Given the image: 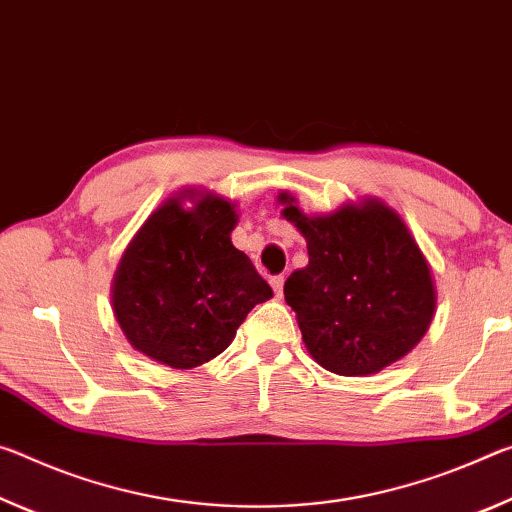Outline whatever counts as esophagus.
<instances>
[{
	"instance_id": "1",
	"label": "esophagus",
	"mask_w": 512,
	"mask_h": 512,
	"mask_svg": "<svg viewBox=\"0 0 512 512\" xmlns=\"http://www.w3.org/2000/svg\"><path fill=\"white\" fill-rule=\"evenodd\" d=\"M283 281H286V279H283V274H276V276H272V279H270V286L274 288V295L276 297L283 295Z\"/></svg>"
}]
</instances>
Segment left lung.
Returning a JSON list of instances; mask_svg holds the SVG:
<instances>
[{"instance_id": "obj_1", "label": "left lung", "mask_w": 512, "mask_h": 512, "mask_svg": "<svg viewBox=\"0 0 512 512\" xmlns=\"http://www.w3.org/2000/svg\"><path fill=\"white\" fill-rule=\"evenodd\" d=\"M279 201L308 247V265L283 286L308 354L342 376L406 356L433 320L435 288L401 217L376 199L320 217L301 213L290 195Z\"/></svg>"}]
</instances>
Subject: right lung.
<instances>
[{
  "mask_svg": "<svg viewBox=\"0 0 512 512\" xmlns=\"http://www.w3.org/2000/svg\"><path fill=\"white\" fill-rule=\"evenodd\" d=\"M233 204L201 197L165 201L124 251L113 311L133 349L190 370L231 345L238 326L272 288L247 254L231 245Z\"/></svg>",
  "mask_w": 512,
  "mask_h": 512,
  "instance_id": "add662e5",
  "label": "right lung"
}]
</instances>
